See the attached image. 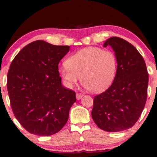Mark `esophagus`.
<instances>
[{
  "instance_id": "34e87169",
  "label": "esophagus",
  "mask_w": 157,
  "mask_h": 157,
  "mask_svg": "<svg viewBox=\"0 0 157 157\" xmlns=\"http://www.w3.org/2000/svg\"><path fill=\"white\" fill-rule=\"evenodd\" d=\"M76 99L77 100H79V99H81L82 98V97H83V95H82L81 94L76 93Z\"/></svg>"
}]
</instances>
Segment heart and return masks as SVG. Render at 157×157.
<instances>
[{
    "label": "heart",
    "mask_w": 157,
    "mask_h": 157,
    "mask_svg": "<svg viewBox=\"0 0 157 157\" xmlns=\"http://www.w3.org/2000/svg\"><path fill=\"white\" fill-rule=\"evenodd\" d=\"M117 57L109 50L88 47L77 51L59 68V74L67 86L82 84L94 93L106 90L116 75Z\"/></svg>",
    "instance_id": "heart-1"
}]
</instances>
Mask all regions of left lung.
Segmentation results:
<instances>
[{
    "label": "left lung",
    "mask_w": 157,
    "mask_h": 157,
    "mask_svg": "<svg viewBox=\"0 0 157 157\" xmlns=\"http://www.w3.org/2000/svg\"><path fill=\"white\" fill-rule=\"evenodd\" d=\"M114 51L116 75L106 91L94 97L92 117L99 129L117 132L129 129L138 121L147 94L148 73L142 56L132 44L112 37L104 44Z\"/></svg>",
    "instance_id": "left-lung-1"
}]
</instances>
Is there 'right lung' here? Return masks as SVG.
Instances as JSON below:
<instances>
[{
    "label": "right lung",
    "instance_id": "obj_1",
    "mask_svg": "<svg viewBox=\"0 0 157 157\" xmlns=\"http://www.w3.org/2000/svg\"><path fill=\"white\" fill-rule=\"evenodd\" d=\"M69 51V46L37 40L23 48L10 65L7 86L12 111L30 133L48 136L67 122L76 93L62 85L58 64Z\"/></svg>",
    "mask_w": 157,
    "mask_h": 157
}]
</instances>
